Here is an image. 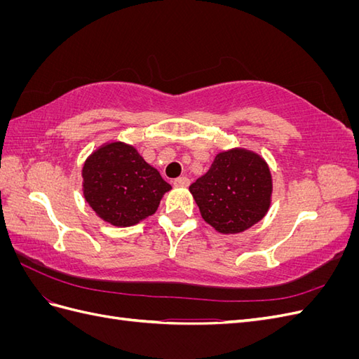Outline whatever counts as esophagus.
I'll use <instances>...</instances> for the list:
<instances>
[{"label": "esophagus", "mask_w": 359, "mask_h": 359, "mask_svg": "<svg viewBox=\"0 0 359 359\" xmlns=\"http://www.w3.org/2000/svg\"><path fill=\"white\" fill-rule=\"evenodd\" d=\"M190 184V180L187 177H180L177 180H173V186L175 187H187Z\"/></svg>", "instance_id": "esophagus-1"}]
</instances>
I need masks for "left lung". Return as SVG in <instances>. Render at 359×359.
<instances>
[{"instance_id":"1","label":"left lung","mask_w":359,"mask_h":359,"mask_svg":"<svg viewBox=\"0 0 359 359\" xmlns=\"http://www.w3.org/2000/svg\"><path fill=\"white\" fill-rule=\"evenodd\" d=\"M202 219L220 233H240L262 220L273 180L265 160L247 149L217 154L210 170L190 186Z\"/></svg>"}]
</instances>
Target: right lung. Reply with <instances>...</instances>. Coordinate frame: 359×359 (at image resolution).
<instances>
[{
	"label": "right lung",
	"mask_w": 359,
	"mask_h": 359,
	"mask_svg": "<svg viewBox=\"0 0 359 359\" xmlns=\"http://www.w3.org/2000/svg\"><path fill=\"white\" fill-rule=\"evenodd\" d=\"M83 196L95 214L114 226L127 227L153 215L170 184L137 151L123 142L103 145L82 169Z\"/></svg>",
	"instance_id": "1"
}]
</instances>
